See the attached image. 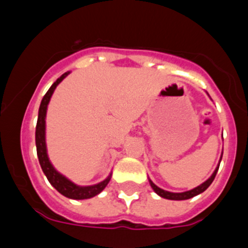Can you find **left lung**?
<instances>
[{
	"label": "left lung",
	"mask_w": 248,
	"mask_h": 248,
	"mask_svg": "<svg viewBox=\"0 0 248 248\" xmlns=\"http://www.w3.org/2000/svg\"><path fill=\"white\" fill-rule=\"evenodd\" d=\"M221 158H223V153H221L220 161H221ZM220 161H219V165H220ZM219 165L217 166V169L214 170V172L212 173V176H210L209 179L207 180V181H204L202 185H200V186L196 187V188L189 189V191H186V192H180V193H175V192L165 191V189H163V188H160V187L156 186V185L154 184V182H153L150 179H149V184H150V186H152V188L154 189V192H155L156 194H159L160 197L166 198V200H171V201L189 200V198L194 197V196H197V194L204 192L205 189H207L208 187L212 185V182L214 181V179H215V175H217V172H218V170H219Z\"/></svg>",
	"instance_id": "left-lung-1"
}]
</instances>
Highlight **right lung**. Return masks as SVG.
Here are the masks:
<instances>
[{
  "label": "right lung",
  "instance_id": "obj_1",
  "mask_svg": "<svg viewBox=\"0 0 248 248\" xmlns=\"http://www.w3.org/2000/svg\"><path fill=\"white\" fill-rule=\"evenodd\" d=\"M69 75V72H66L54 84L51 85L50 89L47 90L45 95H44L43 100H41L40 108H39V115H38V122H36V129H35V144H36V153H38L39 163H40L41 169H43L45 176L47 177L48 182H50L62 196L71 200H88L92 198L96 194L100 193L111 180V173L106 177L104 181L99 182L96 185H92V186H78V185L73 184L71 180L63 176L62 173H60L54 165L51 164L50 159L47 155V149H46V140H45V129H46V111H47V105L50 103V99L54 94L55 89L57 85Z\"/></svg>",
  "mask_w": 248,
  "mask_h": 248
}]
</instances>
